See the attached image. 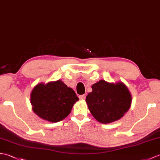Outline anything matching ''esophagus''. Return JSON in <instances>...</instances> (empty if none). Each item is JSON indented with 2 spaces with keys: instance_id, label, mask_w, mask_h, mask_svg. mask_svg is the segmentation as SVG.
<instances>
[{
  "instance_id": "1",
  "label": "esophagus",
  "mask_w": 160,
  "mask_h": 160,
  "mask_svg": "<svg viewBox=\"0 0 160 160\" xmlns=\"http://www.w3.org/2000/svg\"><path fill=\"white\" fill-rule=\"evenodd\" d=\"M79 98L80 99H82V100H84L85 98H86V95H81L79 96Z\"/></svg>"
}]
</instances>
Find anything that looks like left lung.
<instances>
[{
    "label": "left lung",
    "instance_id": "left-lung-1",
    "mask_svg": "<svg viewBox=\"0 0 160 160\" xmlns=\"http://www.w3.org/2000/svg\"><path fill=\"white\" fill-rule=\"evenodd\" d=\"M91 88L86 102L91 114L102 123L119 120L130 108L132 95L122 82L113 83L101 80Z\"/></svg>",
    "mask_w": 160,
    "mask_h": 160
}]
</instances>
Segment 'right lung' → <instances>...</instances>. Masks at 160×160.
Masks as SVG:
<instances>
[{
    "mask_svg": "<svg viewBox=\"0 0 160 160\" xmlns=\"http://www.w3.org/2000/svg\"><path fill=\"white\" fill-rule=\"evenodd\" d=\"M79 100L76 92L61 80L39 83L31 94L32 109L42 119L52 122L61 121L70 114Z\"/></svg>",
    "mask_w": 160,
    "mask_h": 160,
    "instance_id": "1",
    "label": "right lung"
}]
</instances>
